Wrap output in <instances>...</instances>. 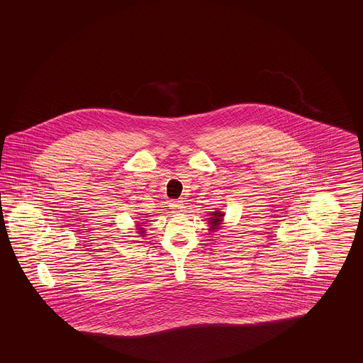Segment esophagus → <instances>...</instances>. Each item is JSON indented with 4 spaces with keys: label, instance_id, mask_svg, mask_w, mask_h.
I'll use <instances>...</instances> for the list:
<instances>
[{
    "label": "esophagus",
    "instance_id": "obj_1",
    "mask_svg": "<svg viewBox=\"0 0 363 363\" xmlns=\"http://www.w3.org/2000/svg\"><path fill=\"white\" fill-rule=\"evenodd\" d=\"M172 208H173L174 212H182V209L185 207H184L182 201H174Z\"/></svg>",
    "mask_w": 363,
    "mask_h": 363
}]
</instances>
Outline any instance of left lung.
<instances>
[{
	"instance_id": "8db88e82",
	"label": "left lung",
	"mask_w": 363,
	"mask_h": 363,
	"mask_svg": "<svg viewBox=\"0 0 363 363\" xmlns=\"http://www.w3.org/2000/svg\"><path fill=\"white\" fill-rule=\"evenodd\" d=\"M212 216L209 218V225H211V231L219 228V225H222V218L225 216V213L222 212H212Z\"/></svg>"
}]
</instances>
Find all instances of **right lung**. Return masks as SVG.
<instances>
[{
    "label": "right lung",
    "instance_id": "obj_1",
    "mask_svg": "<svg viewBox=\"0 0 363 363\" xmlns=\"http://www.w3.org/2000/svg\"><path fill=\"white\" fill-rule=\"evenodd\" d=\"M140 230H141V228H140ZM140 233H143V231H140Z\"/></svg>",
    "mask_w": 363,
    "mask_h": 363
}]
</instances>
